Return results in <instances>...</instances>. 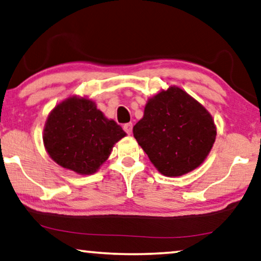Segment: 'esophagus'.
Wrapping results in <instances>:
<instances>
[{
	"mask_svg": "<svg viewBox=\"0 0 261 261\" xmlns=\"http://www.w3.org/2000/svg\"><path fill=\"white\" fill-rule=\"evenodd\" d=\"M123 129H124V131L126 132L127 135H130L131 132H132V123H126V124H124Z\"/></svg>",
	"mask_w": 261,
	"mask_h": 261,
	"instance_id": "esophagus-1",
	"label": "esophagus"
}]
</instances>
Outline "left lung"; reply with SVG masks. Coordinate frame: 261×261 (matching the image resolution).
Returning <instances> with one entry per match:
<instances>
[{
    "label": "left lung",
    "mask_w": 261,
    "mask_h": 261,
    "mask_svg": "<svg viewBox=\"0 0 261 261\" xmlns=\"http://www.w3.org/2000/svg\"><path fill=\"white\" fill-rule=\"evenodd\" d=\"M132 131L155 169L168 177L197 169L217 136L210 112L178 87L151 97Z\"/></svg>",
    "instance_id": "1"
}]
</instances>
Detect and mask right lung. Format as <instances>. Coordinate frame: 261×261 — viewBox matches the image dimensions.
I'll return each instance as SVG.
<instances>
[{
	"instance_id": "obj_1",
	"label": "right lung",
	"mask_w": 261,
	"mask_h": 261,
	"mask_svg": "<svg viewBox=\"0 0 261 261\" xmlns=\"http://www.w3.org/2000/svg\"><path fill=\"white\" fill-rule=\"evenodd\" d=\"M126 134L108 119L95 102L72 96L50 112L43 131L46 152L62 168L79 174H92Z\"/></svg>"
}]
</instances>
